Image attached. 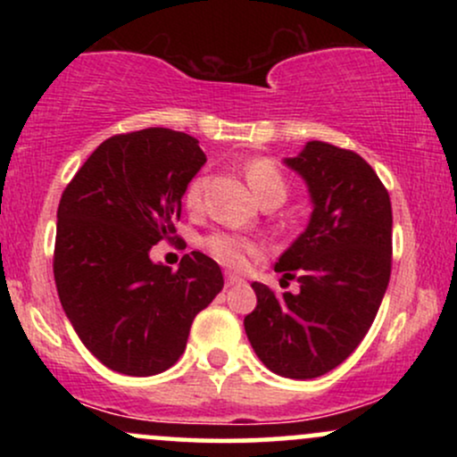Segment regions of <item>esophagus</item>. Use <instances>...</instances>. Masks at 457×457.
<instances>
[{"instance_id": "esophagus-1", "label": "esophagus", "mask_w": 457, "mask_h": 457, "mask_svg": "<svg viewBox=\"0 0 457 457\" xmlns=\"http://www.w3.org/2000/svg\"><path fill=\"white\" fill-rule=\"evenodd\" d=\"M240 283H245L243 277H238V275H232V272H228V275H225V287H234V286H240Z\"/></svg>"}]
</instances>
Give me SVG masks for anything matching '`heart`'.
<instances>
[{"label": "heart", "instance_id": "obj_1", "mask_svg": "<svg viewBox=\"0 0 457 457\" xmlns=\"http://www.w3.org/2000/svg\"><path fill=\"white\" fill-rule=\"evenodd\" d=\"M245 176L249 180V187L258 195L262 204L270 202V199H279L283 202L287 193L286 178H283L279 165L272 159H255L245 167ZM204 202V178L197 176L188 182L185 188V204L188 211H199ZM208 253L212 255L219 264L228 266V269L240 270L245 269L249 258L258 253V245L245 236L229 234V232H212L204 240Z\"/></svg>", "mask_w": 457, "mask_h": 457}]
</instances>
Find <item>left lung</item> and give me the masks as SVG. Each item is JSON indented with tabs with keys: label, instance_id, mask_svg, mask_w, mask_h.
Masks as SVG:
<instances>
[{
	"label": "left lung",
	"instance_id": "left-lung-1",
	"mask_svg": "<svg viewBox=\"0 0 457 457\" xmlns=\"http://www.w3.org/2000/svg\"><path fill=\"white\" fill-rule=\"evenodd\" d=\"M286 165L307 182V229L275 264L301 292L279 296L255 281L245 318L255 354L283 378H318L344 363L374 322L391 277L389 191L363 156L309 141Z\"/></svg>",
	"mask_w": 457,
	"mask_h": 457
}]
</instances>
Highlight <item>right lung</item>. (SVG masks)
<instances>
[{"label":"right lung","mask_w":457,"mask_h":457,"mask_svg":"<svg viewBox=\"0 0 457 457\" xmlns=\"http://www.w3.org/2000/svg\"><path fill=\"white\" fill-rule=\"evenodd\" d=\"M206 154L191 135H113L68 182L57 206L54 275L72 328L109 370L154 376L187 348L188 330L221 292L223 275L191 251L178 270L150 249L174 240L182 195Z\"/></svg>","instance_id":"1"}]
</instances>
